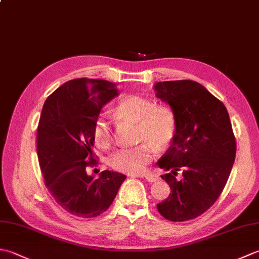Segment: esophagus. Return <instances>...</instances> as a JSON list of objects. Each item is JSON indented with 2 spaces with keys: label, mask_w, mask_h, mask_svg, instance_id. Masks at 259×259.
I'll list each match as a JSON object with an SVG mask.
<instances>
[{
  "label": "esophagus",
  "mask_w": 259,
  "mask_h": 259,
  "mask_svg": "<svg viewBox=\"0 0 259 259\" xmlns=\"http://www.w3.org/2000/svg\"><path fill=\"white\" fill-rule=\"evenodd\" d=\"M130 177L136 178V177H140V178H145L146 180L149 181V183H156V181L159 179L156 176H150V175H146V176H141V175H130Z\"/></svg>",
  "instance_id": "34e87169"
}]
</instances>
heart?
Wrapping results in <instances>:
<instances>
[{"instance_id":"obj_1","label":"heart","mask_w":259,"mask_h":259,"mask_svg":"<svg viewBox=\"0 0 259 259\" xmlns=\"http://www.w3.org/2000/svg\"><path fill=\"white\" fill-rule=\"evenodd\" d=\"M114 112L120 118L136 121L137 139L142 141L135 147H123L115 150L109 159L113 169L131 175L142 174L158 150H163L171 144L177 120L172 109L166 104H155L153 100L141 96H128L117 103ZM96 145L108 148L112 144L111 124L103 114H99L92 128Z\"/></svg>"}]
</instances>
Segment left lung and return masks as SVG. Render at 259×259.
Wrapping results in <instances>:
<instances>
[{
	"instance_id": "obj_1",
	"label": "left lung",
	"mask_w": 259,
	"mask_h": 259,
	"mask_svg": "<svg viewBox=\"0 0 259 259\" xmlns=\"http://www.w3.org/2000/svg\"><path fill=\"white\" fill-rule=\"evenodd\" d=\"M157 97L175 112L177 131L158 166L171 189L157 203L170 222H187L210 208L221 196L236 157V139L226 107L206 88L191 80L163 81ZM180 171L182 178L177 179Z\"/></svg>"
}]
</instances>
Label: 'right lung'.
<instances>
[{"label":"right lung","mask_w":259,"mask_h":259,"mask_svg":"<svg viewBox=\"0 0 259 259\" xmlns=\"http://www.w3.org/2000/svg\"><path fill=\"white\" fill-rule=\"evenodd\" d=\"M118 95L115 84L88 78L65 82L48 97L36 134V150L45 184L65 211L93 218L111 205L124 175L104 170L98 179L87 175L98 164L92 128L102 107Z\"/></svg>","instance_id":"right-lung-1"}]
</instances>
